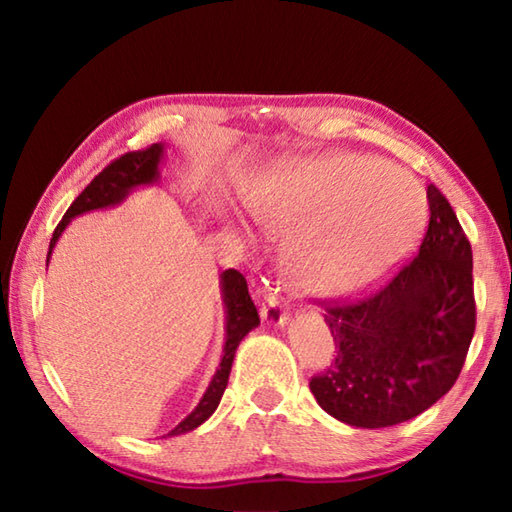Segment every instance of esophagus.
<instances>
[{"instance_id":"1","label":"esophagus","mask_w":512,"mask_h":512,"mask_svg":"<svg viewBox=\"0 0 512 512\" xmlns=\"http://www.w3.org/2000/svg\"><path fill=\"white\" fill-rule=\"evenodd\" d=\"M259 314H262V320L266 325H275V327H284L289 320L287 305H284L282 298L275 296V293H268V296L264 298Z\"/></svg>"}]
</instances>
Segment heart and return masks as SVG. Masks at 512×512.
Wrapping results in <instances>:
<instances>
[{
    "label": "heart",
    "mask_w": 512,
    "mask_h": 512,
    "mask_svg": "<svg viewBox=\"0 0 512 512\" xmlns=\"http://www.w3.org/2000/svg\"><path fill=\"white\" fill-rule=\"evenodd\" d=\"M257 223L291 241L289 287L307 298H343L384 277L418 239L424 196L397 167L359 155H325L273 171L250 198Z\"/></svg>",
    "instance_id": "1"
}]
</instances>
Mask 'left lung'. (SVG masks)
<instances>
[{"label":"left lung","instance_id":"obj_1","mask_svg":"<svg viewBox=\"0 0 512 512\" xmlns=\"http://www.w3.org/2000/svg\"><path fill=\"white\" fill-rule=\"evenodd\" d=\"M420 253L386 287L327 305L336 357L309 388L320 409L350 427L381 429L436 404L461 375L476 307L472 246L438 187H427Z\"/></svg>","mask_w":512,"mask_h":512}]
</instances>
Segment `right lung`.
Here are the masks:
<instances>
[{
    "instance_id": "obj_1",
    "label": "right lung",
    "mask_w": 512,
    "mask_h": 512,
    "mask_svg": "<svg viewBox=\"0 0 512 512\" xmlns=\"http://www.w3.org/2000/svg\"><path fill=\"white\" fill-rule=\"evenodd\" d=\"M162 158H164V144H153L149 149L126 153L115 162H110L108 167L103 169L79 196H76V201L69 205L63 221L58 223V228L54 230V237L49 241L47 264L56 241L60 239V235H63L74 216H81L92 210H103V207H115L119 203H124L133 189L158 183ZM221 298H223V309H225V345H223L221 363L214 372L210 386H207V391L203 393L201 402L196 404V409L189 413L176 429H171L167 436H180V433L194 431L216 411L225 386H228L232 359H235L239 343L244 341V336L250 332V329H255L259 325V314H257L255 302L250 300L246 277L239 271H235V268H228V271L221 273Z\"/></svg>"
}]
</instances>
